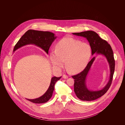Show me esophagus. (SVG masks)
<instances>
[{
  "mask_svg": "<svg viewBox=\"0 0 125 125\" xmlns=\"http://www.w3.org/2000/svg\"><path fill=\"white\" fill-rule=\"evenodd\" d=\"M63 78L64 79H66L68 78V77L66 75H63Z\"/></svg>",
  "mask_w": 125,
  "mask_h": 125,
  "instance_id": "esophagus-1",
  "label": "esophagus"
}]
</instances>
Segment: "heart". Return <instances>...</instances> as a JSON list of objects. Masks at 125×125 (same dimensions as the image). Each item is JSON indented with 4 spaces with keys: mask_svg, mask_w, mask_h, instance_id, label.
Instances as JSON below:
<instances>
[{
    "mask_svg": "<svg viewBox=\"0 0 125 125\" xmlns=\"http://www.w3.org/2000/svg\"><path fill=\"white\" fill-rule=\"evenodd\" d=\"M90 45L72 38H65L56 45L55 51L50 53V59L53 67L60 69L64 61L67 70L72 74L83 70L91 57Z\"/></svg>",
    "mask_w": 125,
    "mask_h": 125,
    "instance_id": "b5f03b06",
    "label": "heart"
}]
</instances>
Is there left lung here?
Masks as SVG:
<instances>
[{
	"label": "left lung",
	"mask_w": 125,
	"mask_h": 125,
	"mask_svg": "<svg viewBox=\"0 0 125 125\" xmlns=\"http://www.w3.org/2000/svg\"><path fill=\"white\" fill-rule=\"evenodd\" d=\"M73 34L86 38L90 43L92 49V55H93L96 53L97 55H103L109 64L110 72L109 80L101 90H90L87 88L86 83L87 76L95 59V57H93L88 62L86 67L82 72L72 76L75 80L74 92L78 98L83 101L94 100L103 95L107 92L111 84L115 65L113 52L110 45L106 41L102 40L94 31H87L81 32H75Z\"/></svg>",
	"instance_id": "1"
}]
</instances>
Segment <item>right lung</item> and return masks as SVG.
I'll return each mask as SVG.
<instances>
[{
  "mask_svg": "<svg viewBox=\"0 0 125 125\" xmlns=\"http://www.w3.org/2000/svg\"><path fill=\"white\" fill-rule=\"evenodd\" d=\"M55 34L49 31H43L29 30L27 31L15 45L13 51L19 48L29 44H33L43 50L47 54L52 42L56 39ZM61 77H53L51 78L49 86L46 92L41 97L35 99H27L34 103H43L47 102L51 97L54 85L57 81L59 80Z\"/></svg>",
  "mask_w": 125,
  "mask_h": 125,
  "instance_id": "1",
  "label": "right lung"
}]
</instances>
